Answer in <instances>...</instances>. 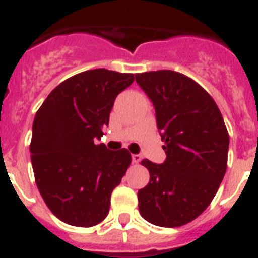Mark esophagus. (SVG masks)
Listing matches in <instances>:
<instances>
[{
	"instance_id": "obj_1",
	"label": "esophagus",
	"mask_w": 258,
	"mask_h": 258,
	"mask_svg": "<svg viewBox=\"0 0 258 258\" xmlns=\"http://www.w3.org/2000/svg\"><path fill=\"white\" fill-rule=\"evenodd\" d=\"M140 161H142V156L140 154H132V162L139 163Z\"/></svg>"
}]
</instances>
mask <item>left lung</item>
I'll list each match as a JSON object with an SVG mask.
<instances>
[{
    "label": "left lung",
    "instance_id": "obj_1",
    "mask_svg": "<svg viewBox=\"0 0 258 258\" xmlns=\"http://www.w3.org/2000/svg\"><path fill=\"white\" fill-rule=\"evenodd\" d=\"M153 102L165 162L143 160L151 180L139 189V212L152 225L179 227L209 207L227 169L228 132L200 84L171 70L136 74Z\"/></svg>",
    "mask_w": 258,
    "mask_h": 258
}]
</instances>
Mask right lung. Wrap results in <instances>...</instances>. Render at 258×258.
<instances>
[{
    "mask_svg": "<svg viewBox=\"0 0 258 258\" xmlns=\"http://www.w3.org/2000/svg\"><path fill=\"white\" fill-rule=\"evenodd\" d=\"M134 79V74L106 69L76 74L55 87L36 113L30 145L36 184L67 225L91 227L106 218L131 154L96 140L109 126L115 97Z\"/></svg>",
    "mask_w": 258,
    "mask_h": 258,
    "instance_id": "1",
    "label": "right lung"
}]
</instances>
